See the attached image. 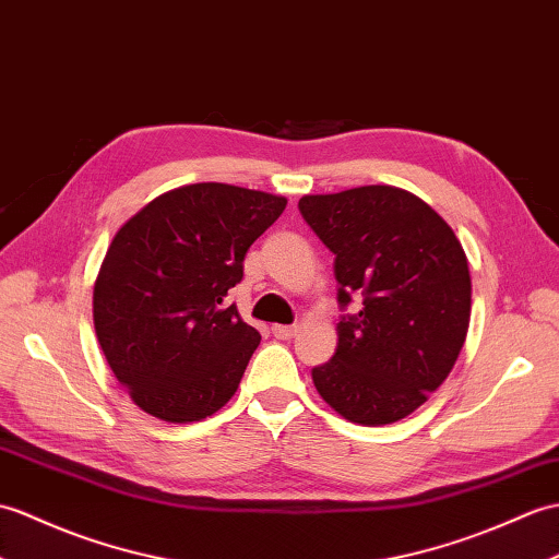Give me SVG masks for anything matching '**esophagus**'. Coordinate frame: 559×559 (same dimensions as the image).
<instances>
[{
  "instance_id": "1",
  "label": "esophagus",
  "mask_w": 559,
  "mask_h": 559,
  "mask_svg": "<svg viewBox=\"0 0 559 559\" xmlns=\"http://www.w3.org/2000/svg\"><path fill=\"white\" fill-rule=\"evenodd\" d=\"M271 333H274L278 341H290L293 335L297 333V326H274V329H271Z\"/></svg>"
}]
</instances>
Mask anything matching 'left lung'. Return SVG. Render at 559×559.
I'll use <instances>...</instances> for the list:
<instances>
[{
	"instance_id": "obj_1",
	"label": "left lung",
	"mask_w": 559,
	"mask_h": 559,
	"mask_svg": "<svg viewBox=\"0 0 559 559\" xmlns=\"http://www.w3.org/2000/svg\"><path fill=\"white\" fill-rule=\"evenodd\" d=\"M300 214L335 254L343 314L335 355L311 369L345 419H405L448 379L466 338L472 278L455 233L431 206L391 186L307 194Z\"/></svg>"
}]
</instances>
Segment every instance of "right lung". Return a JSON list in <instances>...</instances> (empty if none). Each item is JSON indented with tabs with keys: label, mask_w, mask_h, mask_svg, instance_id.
<instances>
[{
	"label": "right lung",
	"mask_w": 559,
	"mask_h": 559,
	"mask_svg": "<svg viewBox=\"0 0 559 559\" xmlns=\"http://www.w3.org/2000/svg\"><path fill=\"white\" fill-rule=\"evenodd\" d=\"M285 204L269 192L194 183L159 194L116 233L95 281V331L140 409L188 424L236 395L262 335L226 297Z\"/></svg>",
	"instance_id": "obj_1"
}]
</instances>
